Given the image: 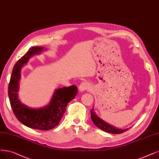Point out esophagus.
<instances>
[{
  "mask_svg": "<svg viewBox=\"0 0 159 159\" xmlns=\"http://www.w3.org/2000/svg\"><path fill=\"white\" fill-rule=\"evenodd\" d=\"M89 89H90V84L88 83H86V82L82 83L79 86V90L80 92H83L84 90H89Z\"/></svg>",
  "mask_w": 159,
  "mask_h": 159,
  "instance_id": "obj_1",
  "label": "esophagus"
}]
</instances>
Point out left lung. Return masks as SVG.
I'll use <instances>...</instances> for the list:
<instances>
[{
	"mask_svg": "<svg viewBox=\"0 0 159 159\" xmlns=\"http://www.w3.org/2000/svg\"><path fill=\"white\" fill-rule=\"evenodd\" d=\"M91 113V119L94 124L98 128L101 129L102 130L105 131L108 133L111 134H121L122 132H125L127 131L128 128L126 129H121L117 127H115L113 126L112 125H110L109 123L105 122L103 119H102L100 117H99L96 113L93 111V109L92 108L90 111Z\"/></svg>",
	"mask_w": 159,
	"mask_h": 159,
	"instance_id": "1",
	"label": "left lung"
}]
</instances>
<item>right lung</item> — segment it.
I'll list each match as a JSON object with an SVG mask.
<instances>
[{
  "mask_svg": "<svg viewBox=\"0 0 159 159\" xmlns=\"http://www.w3.org/2000/svg\"><path fill=\"white\" fill-rule=\"evenodd\" d=\"M44 50L43 46L32 47L16 62L8 85V96L13 112L21 123L31 128L48 130L59 124L68 103L75 98L78 91L74 85L56 89L50 103L40 108L29 107L21 102L18 98L21 70L31 57L40 54Z\"/></svg>",
  "mask_w": 159,
  "mask_h": 159,
  "instance_id": "right-lung-1",
  "label": "right lung"
}]
</instances>
